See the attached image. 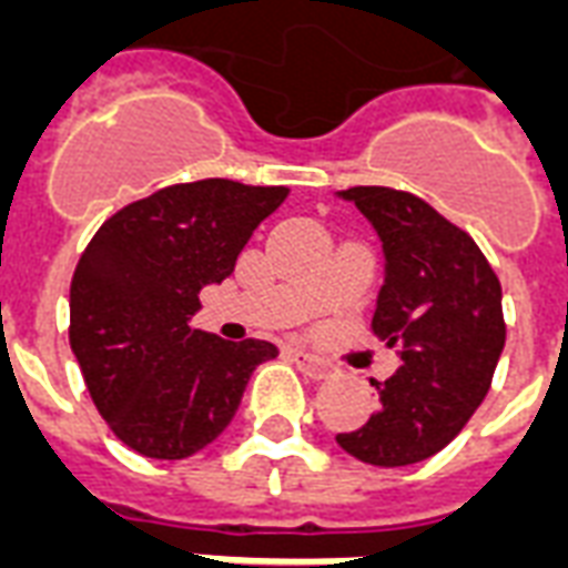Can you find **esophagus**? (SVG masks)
Segmentation results:
<instances>
[{"label":"esophagus","instance_id":"34e87169","mask_svg":"<svg viewBox=\"0 0 568 568\" xmlns=\"http://www.w3.org/2000/svg\"><path fill=\"white\" fill-rule=\"evenodd\" d=\"M288 357H292V361L297 363V369H301L303 375H310V378L322 381L331 375V366H327V363L318 361L315 354L303 352V348H288Z\"/></svg>","mask_w":568,"mask_h":568}]
</instances>
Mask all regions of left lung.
I'll return each instance as SVG.
<instances>
[{"label": "left lung", "mask_w": 568, "mask_h": 568, "mask_svg": "<svg viewBox=\"0 0 568 568\" xmlns=\"http://www.w3.org/2000/svg\"><path fill=\"white\" fill-rule=\"evenodd\" d=\"M384 246V285L372 331L399 348L402 366L375 384L381 408L336 435L366 465L402 467L435 456L486 399L504 352L500 280L465 229L414 193L348 187Z\"/></svg>", "instance_id": "obj_1"}]
</instances>
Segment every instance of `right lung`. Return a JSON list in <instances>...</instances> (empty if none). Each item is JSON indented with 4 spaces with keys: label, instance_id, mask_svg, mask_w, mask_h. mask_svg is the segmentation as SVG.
<instances>
[{
    "label": "right lung",
    "instance_id": "right-lung-1",
    "mask_svg": "<svg viewBox=\"0 0 568 568\" xmlns=\"http://www.w3.org/2000/svg\"><path fill=\"white\" fill-rule=\"evenodd\" d=\"M288 187L205 179L130 202L103 223L71 280L73 357L121 444L187 458L232 423L246 381L276 357L265 339L196 331L199 292L223 283Z\"/></svg>",
    "mask_w": 568,
    "mask_h": 568
}]
</instances>
